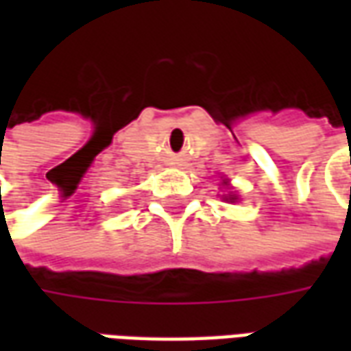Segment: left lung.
Listing matches in <instances>:
<instances>
[{"mask_svg": "<svg viewBox=\"0 0 351 351\" xmlns=\"http://www.w3.org/2000/svg\"><path fill=\"white\" fill-rule=\"evenodd\" d=\"M228 201H235V195H229Z\"/></svg>", "mask_w": 351, "mask_h": 351, "instance_id": "obj_1", "label": "left lung"}]
</instances>
